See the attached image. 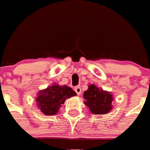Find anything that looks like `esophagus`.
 <instances>
[{"label": "esophagus", "instance_id": "obj_1", "mask_svg": "<svg viewBox=\"0 0 150 150\" xmlns=\"http://www.w3.org/2000/svg\"><path fill=\"white\" fill-rule=\"evenodd\" d=\"M74 90H75V92H76V94L78 96H80L81 94V88L80 87V86H77V87L75 88Z\"/></svg>", "mask_w": 150, "mask_h": 150}]
</instances>
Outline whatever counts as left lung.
Listing matches in <instances>:
<instances>
[{"instance_id": "obj_1", "label": "left lung", "mask_w": 150, "mask_h": 150, "mask_svg": "<svg viewBox=\"0 0 150 150\" xmlns=\"http://www.w3.org/2000/svg\"><path fill=\"white\" fill-rule=\"evenodd\" d=\"M84 103L88 107L92 113L102 115L111 110L112 96L110 92L100 89L94 84L88 86V89L84 92Z\"/></svg>"}]
</instances>
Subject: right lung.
<instances>
[{
    "mask_svg": "<svg viewBox=\"0 0 150 150\" xmlns=\"http://www.w3.org/2000/svg\"><path fill=\"white\" fill-rule=\"evenodd\" d=\"M76 93L68 86L54 84L38 93L36 102L40 111L46 115L57 114L62 104L67 98L76 96Z\"/></svg>",
    "mask_w": 150,
    "mask_h": 150,
    "instance_id": "right-lung-1",
    "label": "right lung"
}]
</instances>
